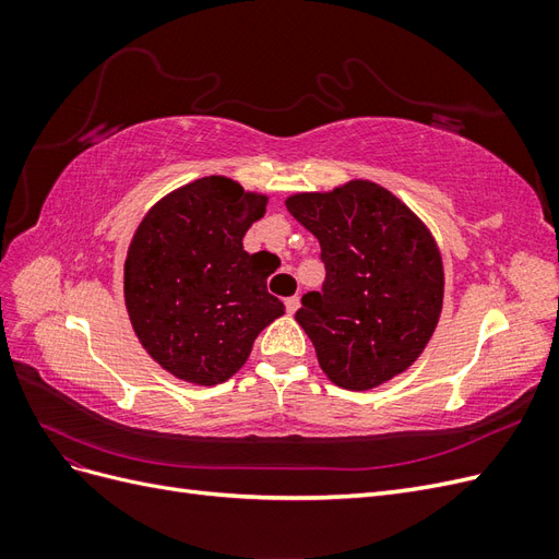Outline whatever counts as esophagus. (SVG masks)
Masks as SVG:
<instances>
[{
  "label": "esophagus",
  "mask_w": 559,
  "mask_h": 559,
  "mask_svg": "<svg viewBox=\"0 0 559 559\" xmlns=\"http://www.w3.org/2000/svg\"><path fill=\"white\" fill-rule=\"evenodd\" d=\"M284 306H286V312L289 314H294L298 308H300V298L298 296H292V298H286L284 300Z\"/></svg>",
  "instance_id": "1"
}]
</instances>
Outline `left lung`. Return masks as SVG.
<instances>
[{"instance_id":"obj_1","label":"left lung","mask_w":559,"mask_h":559,"mask_svg":"<svg viewBox=\"0 0 559 559\" xmlns=\"http://www.w3.org/2000/svg\"><path fill=\"white\" fill-rule=\"evenodd\" d=\"M286 210L319 240L326 265L321 292L296 312L326 378L366 392L408 370L443 310V259L427 224L368 179L294 193Z\"/></svg>"}]
</instances>
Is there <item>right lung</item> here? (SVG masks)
Segmentation results:
<instances>
[{
  "label": "right lung",
  "instance_id": "1",
  "mask_svg": "<svg viewBox=\"0 0 559 559\" xmlns=\"http://www.w3.org/2000/svg\"><path fill=\"white\" fill-rule=\"evenodd\" d=\"M265 205V193L212 175L160 198L134 230L126 308L142 347L170 376L200 386L226 382L257 335L284 314L267 294L259 253L242 247Z\"/></svg>",
  "mask_w": 559,
  "mask_h": 559
}]
</instances>
